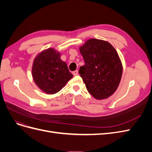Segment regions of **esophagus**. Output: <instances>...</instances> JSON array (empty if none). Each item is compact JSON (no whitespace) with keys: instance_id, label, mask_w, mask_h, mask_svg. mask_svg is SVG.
Instances as JSON below:
<instances>
[{"instance_id":"1","label":"esophagus","mask_w":152,"mask_h":152,"mask_svg":"<svg viewBox=\"0 0 152 152\" xmlns=\"http://www.w3.org/2000/svg\"><path fill=\"white\" fill-rule=\"evenodd\" d=\"M72 73H73V75H78V70H75V71H73V72H72Z\"/></svg>"}]
</instances>
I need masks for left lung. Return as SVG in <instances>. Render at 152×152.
<instances>
[{"mask_svg":"<svg viewBox=\"0 0 152 152\" xmlns=\"http://www.w3.org/2000/svg\"><path fill=\"white\" fill-rule=\"evenodd\" d=\"M85 65L79 73L89 93L94 98H108L116 91L122 74L117 51L106 41L92 39L80 48Z\"/></svg>","mask_w":152,"mask_h":152,"instance_id":"obj_1","label":"left lung"}]
</instances>
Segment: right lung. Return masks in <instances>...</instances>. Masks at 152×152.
<instances>
[{"label": "right lung", "mask_w": 152, "mask_h": 152, "mask_svg": "<svg viewBox=\"0 0 152 152\" xmlns=\"http://www.w3.org/2000/svg\"><path fill=\"white\" fill-rule=\"evenodd\" d=\"M34 80L40 89L48 94L60 91L73 77L60 54L49 48L37 57L32 67Z\"/></svg>", "instance_id": "right-lung-1"}]
</instances>
